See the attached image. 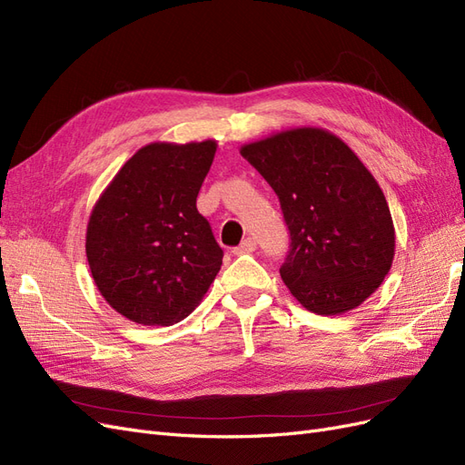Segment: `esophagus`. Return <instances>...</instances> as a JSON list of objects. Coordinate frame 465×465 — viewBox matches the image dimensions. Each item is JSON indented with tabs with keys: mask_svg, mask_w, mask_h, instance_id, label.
I'll return each mask as SVG.
<instances>
[{
	"mask_svg": "<svg viewBox=\"0 0 465 465\" xmlns=\"http://www.w3.org/2000/svg\"><path fill=\"white\" fill-rule=\"evenodd\" d=\"M254 250H256V241H254V238L248 236L234 248V254H250V252H254Z\"/></svg>",
	"mask_w": 465,
	"mask_h": 465,
	"instance_id": "1",
	"label": "esophagus"
}]
</instances>
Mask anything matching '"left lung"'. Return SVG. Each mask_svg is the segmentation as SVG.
<instances>
[{"instance_id":"8db88e82","label":"left lung","mask_w":465,"mask_h":465,"mask_svg":"<svg viewBox=\"0 0 465 465\" xmlns=\"http://www.w3.org/2000/svg\"><path fill=\"white\" fill-rule=\"evenodd\" d=\"M277 193L291 232L281 279L306 311H353L388 275L396 229L382 188L343 139L299 125L241 147Z\"/></svg>"}]
</instances>
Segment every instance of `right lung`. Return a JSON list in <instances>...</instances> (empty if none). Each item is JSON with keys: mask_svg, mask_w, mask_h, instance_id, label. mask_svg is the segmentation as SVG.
Instances as JSON below:
<instances>
[{"mask_svg": "<svg viewBox=\"0 0 465 465\" xmlns=\"http://www.w3.org/2000/svg\"><path fill=\"white\" fill-rule=\"evenodd\" d=\"M217 142H154L139 149L98 195L85 252L96 289L142 326H171L202 302L223 250L195 200Z\"/></svg>", "mask_w": 465, "mask_h": 465, "instance_id": "1", "label": "right lung"}]
</instances>
